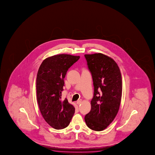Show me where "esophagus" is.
Segmentation results:
<instances>
[{"instance_id":"1","label":"esophagus","mask_w":155,"mask_h":155,"mask_svg":"<svg viewBox=\"0 0 155 155\" xmlns=\"http://www.w3.org/2000/svg\"><path fill=\"white\" fill-rule=\"evenodd\" d=\"M82 103V100L81 99H80V100H78L77 101V102H76V104H78V105H80V104H81Z\"/></svg>"}]
</instances>
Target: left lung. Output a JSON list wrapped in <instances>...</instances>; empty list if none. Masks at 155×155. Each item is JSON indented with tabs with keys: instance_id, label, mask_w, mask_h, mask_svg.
I'll return each instance as SVG.
<instances>
[{
	"instance_id": "8db88e82",
	"label": "left lung",
	"mask_w": 155,
	"mask_h": 155,
	"mask_svg": "<svg viewBox=\"0 0 155 155\" xmlns=\"http://www.w3.org/2000/svg\"><path fill=\"white\" fill-rule=\"evenodd\" d=\"M84 57L94 85L91 110L84 120L89 129L100 131L107 127L118 113L122 95L121 75L117 63L108 56L97 53Z\"/></svg>"
}]
</instances>
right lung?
I'll return each instance as SVG.
<instances>
[{
	"instance_id": "right-lung-1",
	"label": "right lung",
	"mask_w": 155,
	"mask_h": 155,
	"mask_svg": "<svg viewBox=\"0 0 155 155\" xmlns=\"http://www.w3.org/2000/svg\"><path fill=\"white\" fill-rule=\"evenodd\" d=\"M80 58L79 56L59 54L42 62L36 79L37 100L45 121L56 130L68 126L75 108L67 99L61 100L64 78L68 69Z\"/></svg>"
}]
</instances>
